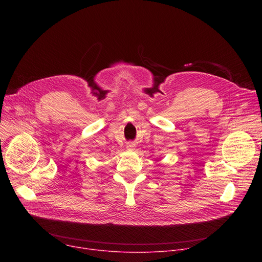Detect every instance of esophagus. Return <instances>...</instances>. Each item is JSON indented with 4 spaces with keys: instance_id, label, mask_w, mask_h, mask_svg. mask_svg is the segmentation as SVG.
<instances>
[{
    "instance_id": "esophagus-1",
    "label": "esophagus",
    "mask_w": 262,
    "mask_h": 262,
    "mask_svg": "<svg viewBox=\"0 0 262 262\" xmlns=\"http://www.w3.org/2000/svg\"><path fill=\"white\" fill-rule=\"evenodd\" d=\"M127 147H128V148H133V147H134V144H128Z\"/></svg>"
}]
</instances>
